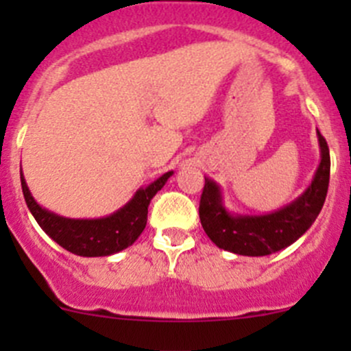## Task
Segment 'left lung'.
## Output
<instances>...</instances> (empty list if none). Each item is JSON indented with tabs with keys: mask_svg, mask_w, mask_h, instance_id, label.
Masks as SVG:
<instances>
[{
	"mask_svg": "<svg viewBox=\"0 0 351 351\" xmlns=\"http://www.w3.org/2000/svg\"><path fill=\"white\" fill-rule=\"evenodd\" d=\"M321 161L311 185L293 202L270 214H234L224 207L221 186L205 178L200 197L202 228L217 247L243 256H267L295 243L313 226L326 200L329 185L328 143L317 130Z\"/></svg>",
	"mask_w": 351,
	"mask_h": 351,
	"instance_id": "8db88e82",
	"label": "left lung"
}]
</instances>
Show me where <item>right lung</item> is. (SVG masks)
<instances>
[{
    "mask_svg": "<svg viewBox=\"0 0 351 351\" xmlns=\"http://www.w3.org/2000/svg\"><path fill=\"white\" fill-rule=\"evenodd\" d=\"M171 175L173 171L165 173L151 185L139 189L123 207L107 217L69 219L40 207L32 197L20 169L22 190L28 210L49 238L77 256H110L134 244L146 228L147 207L151 200L165 186Z\"/></svg>",
    "mask_w": 351,
    "mask_h": 351,
    "instance_id": "add662e5",
    "label": "right lung"
}]
</instances>
